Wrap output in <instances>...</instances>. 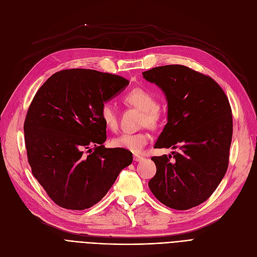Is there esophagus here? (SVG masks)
Instances as JSON below:
<instances>
[{"mask_svg":"<svg viewBox=\"0 0 257 257\" xmlns=\"http://www.w3.org/2000/svg\"><path fill=\"white\" fill-rule=\"evenodd\" d=\"M133 159H134V161H137V163H139V161H141V160H143L144 159V157L143 156H141V155H133Z\"/></svg>","mask_w":257,"mask_h":257,"instance_id":"obj_1","label":"esophagus"}]
</instances>
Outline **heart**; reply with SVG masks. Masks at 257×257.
Here are the masks:
<instances>
[{"label":"heart","mask_w":257,"mask_h":257,"mask_svg":"<svg viewBox=\"0 0 257 257\" xmlns=\"http://www.w3.org/2000/svg\"><path fill=\"white\" fill-rule=\"evenodd\" d=\"M124 102L138 108L139 110L143 111L142 125L156 127L161 118H163V112L157 106V99L155 94L149 89L144 87H136L128 91L125 97ZM101 118L106 128L109 130H115L117 127V114L115 107L106 102L101 107ZM150 137L146 132L140 133H123L120 136L113 138L111 140V145L118 149H125L133 153H140L145 148V146L149 142Z\"/></svg>","instance_id":"1"}]
</instances>
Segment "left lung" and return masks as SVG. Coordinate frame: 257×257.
Listing matches in <instances>:
<instances>
[{
  "instance_id": "obj_1",
  "label": "left lung",
  "mask_w": 257,
  "mask_h": 257,
  "mask_svg": "<svg viewBox=\"0 0 257 257\" xmlns=\"http://www.w3.org/2000/svg\"><path fill=\"white\" fill-rule=\"evenodd\" d=\"M143 77L168 102V123L154 148L180 150L151 158L157 170L149 187L166 206L190 209L206 201L225 176L232 140L230 104L212 78L184 65L153 67Z\"/></svg>"
}]
</instances>
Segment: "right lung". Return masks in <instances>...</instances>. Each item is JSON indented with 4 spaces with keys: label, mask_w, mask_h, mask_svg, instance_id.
<instances>
[{
    "label": "right lung",
    "mask_w": 257,
    "mask_h": 257,
    "mask_svg": "<svg viewBox=\"0 0 257 257\" xmlns=\"http://www.w3.org/2000/svg\"><path fill=\"white\" fill-rule=\"evenodd\" d=\"M128 84L117 75L73 69L52 75L36 92L24 124L27 155L33 176L57 205L93 206L131 165L130 151L104 147L101 118L102 105Z\"/></svg>",
    "instance_id": "1"
}]
</instances>
